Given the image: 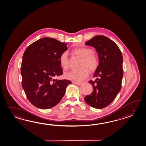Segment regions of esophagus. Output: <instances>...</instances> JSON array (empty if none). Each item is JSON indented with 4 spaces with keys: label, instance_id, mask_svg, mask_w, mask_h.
<instances>
[{
    "label": "esophagus",
    "instance_id": "esophagus-1",
    "mask_svg": "<svg viewBox=\"0 0 146 146\" xmlns=\"http://www.w3.org/2000/svg\"><path fill=\"white\" fill-rule=\"evenodd\" d=\"M74 84L76 85H81L82 84V82H73Z\"/></svg>",
    "mask_w": 146,
    "mask_h": 146
}]
</instances>
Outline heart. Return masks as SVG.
I'll use <instances>...</instances> for the list:
<instances>
[{"mask_svg":"<svg viewBox=\"0 0 146 146\" xmlns=\"http://www.w3.org/2000/svg\"><path fill=\"white\" fill-rule=\"evenodd\" d=\"M75 54L83 58L81 67L82 68L78 70H72L66 73L64 78L74 82H80L84 80L88 75V70L87 67L91 71L96 70L99 62L97 57L94 54L93 51L86 47H78L72 50ZM60 64L62 68L67 70L68 68V59L66 52H63L59 57Z\"/></svg>","mask_w":146,"mask_h":146,"instance_id":"heart-1","label":"heart"}]
</instances>
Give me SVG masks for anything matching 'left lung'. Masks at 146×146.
<instances>
[{
  "instance_id": "obj_1",
  "label": "left lung",
  "mask_w": 146,
  "mask_h": 146,
  "mask_svg": "<svg viewBox=\"0 0 146 146\" xmlns=\"http://www.w3.org/2000/svg\"><path fill=\"white\" fill-rule=\"evenodd\" d=\"M85 44L95 49L99 64L94 74L97 78L89 81L93 91L85 97L84 100L91 107L103 108L114 100L120 91L123 77V55L116 44L105 36H95Z\"/></svg>"
}]
</instances>
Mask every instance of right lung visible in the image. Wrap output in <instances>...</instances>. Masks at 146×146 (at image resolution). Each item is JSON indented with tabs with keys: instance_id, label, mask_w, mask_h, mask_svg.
Segmentation results:
<instances>
[{
	"instance_id": "right-lung-1",
	"label": "right lung",
	"mask_w": 146,
	"mask_h": 146,
	"mask_svg": "<svg viewBox=\"0 0 146 146\" xmlns=\"http://www.w3.org/2000/svg\"><path fill=\"white\" fill-rule=\"evenodd\" d=\"M65 43L43 38L26 49L21 66L23 88L28 100L36 107L46 110L61 101L68 80L54 78L63 74L59 57L68 50Z\"/></svg>"
}]
</instances>
